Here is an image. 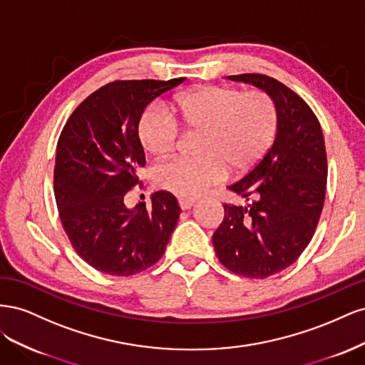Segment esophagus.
Wrapping results in <instances>:
<instances>
[{
    "mask_svg": "<svg viewBox=\"0 0 365 365\" xmlns=\"http://www.w3.org/2000/svg\"><path fill=\"white\" fill-rule=\"evenodd\" d=\"M195 205V201L193 200H180V207L182 210H189Z\"/></svg>",
    "mask_w": 365,
    "mask_h": 365,
    "instance_id": "34e87169",
    "label": "esophagus"
}]
</instances>
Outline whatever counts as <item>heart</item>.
I'll return each instance as SVG.
<instances>
[{"instance_id": "1", "label": "heart", "mask_w": 365, "mask_h": 365, "mask_svg": "<svg viewBox=\"0 0 365 365\" xmlns=\"http://www.w3.org/2000/svg\"><path fill=\"white\" fill-rule=\"evenodd\" d=\"M172 115L158 105L141 113L140 145L149 155L163 157L175 148L181 129L201 132L200 158H173L153 169V181L180 197H196L231 175L250 172L271 149L279 115L271 97L260 91L244 94L236 88L207 85L173 98Z\"/></svg>"}]
</instances>
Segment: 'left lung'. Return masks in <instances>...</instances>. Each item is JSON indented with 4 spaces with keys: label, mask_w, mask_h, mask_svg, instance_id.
Instances as JSON below:
<instances>
[{
    "label": "left lung",
    "mask_w": 365,
    "mask_h": 365,
    "mask_svg": "<svg viewBox=\"0 0 365 365\" xmlns=\"http://www.w3.org/2000/svg\"><path fill=\"white\" fill-rule=\"evenodd\" d=\"M267 93L277 108L279 128L262 161L228 190L244 204H224L215 231L219 262L235 274L267 279L300 257L322 215L327 158L319 121L300 96L264 74L228 76Z\"/></svg>",
    "instance_id": "1"
}]
</instances>
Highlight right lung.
Wrapping results in <instances>:
<instances>
[{
    "instance_id": "obj_1",
    "label": "right lung",
    "mask_w": 365,
    "mask_h": 365,
    "mask_svg": "<svg viewBox=\"0 0 365 365\" xmlns=\"http://www.w3.org/2000/svg\"><path fill=\"white\" fill-rule=\"evenodd\" d=\"M182 82L108 83L74 109L61 132L54 196L62 227L77 254L103 274L128 277L150 268L178 224L181 208L172 193H153L149 210L128 208L125 195L146 164L137 135L141 113Z\"/></svg>"
}]
</instances>
